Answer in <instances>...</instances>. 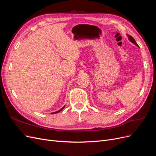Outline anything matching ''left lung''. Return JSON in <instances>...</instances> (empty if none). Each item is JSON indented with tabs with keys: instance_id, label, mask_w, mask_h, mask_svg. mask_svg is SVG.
I'll use <instances>...</instances> for the list:
<instances>
[{
	"instance_id": "1",
	"label": "left lung",
	"mask_w": 156,
	"mask_h": 156,
	"mask_svg": "<svg viewBox=\"0 0 156 156\" xmlns=\"http://www.w3.org/2000/svg\"><path fill=\"white\" fill-rule=\"evenodd\" d=\"M127 36H128V39H129V40L130 41H131L132 43L133 44H134L135 45H136V46H138V45H137V44L136 43V41H135V39L133 38V37H132L131 36H130V35H127Z\"/></svg>"
}]
</instances>
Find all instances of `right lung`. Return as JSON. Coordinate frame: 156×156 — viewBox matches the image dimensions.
I'll use <instances>...</instances> for the list:
<instances>
[{
	"label": "right lung",
	"mask_w": 156,
	"mask_h": 156,
	"mask_svg": "<svg viewBox=\"0 0 156 156\" xmlns=\"http://www.w3.org/2000/svg\"><path fill=\"white\" fill-rule=\"evenodd\" d=\"M64 107H65V106H64V107H62V108H61V109H60V110H58V111H56V112H52V113H51V114H55V113H58V112H59L60 111H62V110L63 109V108H64Z\"/></svg>",
	"instance_id": "1"
}]
</instances>
